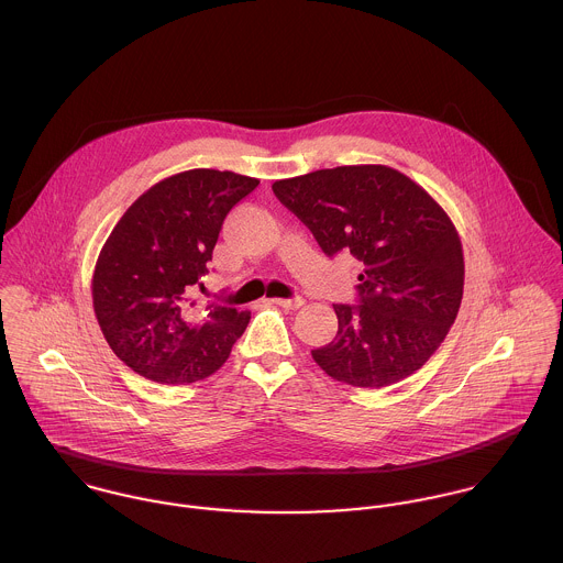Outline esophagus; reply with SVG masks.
I'll use <instances>...</instances> for the list:
<instances>
[{
  "label": "esophagus",
  "mask_w": 563,
  "mask_h": 563,
  "mask_svg": "<svg viewBox=\"0 0 563 563\" xmlns=\"http://www.w3.org/2000/svg\"><path fill=\"white\" fill-rule=\"evenodd\" d=\"M273 303L279 308H286V310H299L306 301L301 297H295V299H273Z\"/></svg>",
  "instance_id": "1"
}]
</instances>
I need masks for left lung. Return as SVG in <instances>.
Returning a JSON list of instances; mask_svg holds the SVG:
<instances>
[{"mask_svg":"<svg viewBox=\"0 0 563 563\" xmlns=\"http://www.w3.org/2000/svg\"><path fill=\"white\" fill-rule=\"evenodd\" d=\"M328 255L350 249L361 306L336 303L339 332L312 352L339 382L382 388L421 369L463 299V244L445 209L388 166H339L273 184Z\"/></svg>","mask_w":563,"mask_h":563,"instance_id":"obj_1","label":"left lung"}]
</instances>
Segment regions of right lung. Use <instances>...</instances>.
Wrapping results in <instances>:
<instances>
[{
  "label": "right lung",
  "mask_w": 563,
  "mask_h": 563,
  "mask_svg": "<svg viewBox=\"0 0 563 563\" xmlns=\"http://www.w3.org/2000/svg\"><path fill=\"white\" fill-rule=\"evenodd\" d=\"M231 170L194 168L146 189L107 238L91 279L93 312L113 354L159 384L216 374L251 312L191 310L229 209L257 188Z\"/></svg>",
  "instance_id": "obj_1"
}]
</instances>
